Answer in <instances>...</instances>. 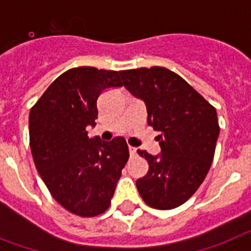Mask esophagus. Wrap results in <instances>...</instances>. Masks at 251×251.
Segmentation results:
<instances>
[{"instance_id":"obj_1","label":"esophagus","mask_w":251,"mask_h":251,"mask_svg":"<svg viewBox=\"0 0 251 251\" xmlns=\"http://www.w3.org/2000/svg\"><path fill=\"white\" fill-rule=\"evenodd\" d=\"M128 152H130V155H135L136 154V148L134 147H128Z\"/></svg>"}]
</instances>
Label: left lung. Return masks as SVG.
I'll return each instance as SVG.
<instances>
[{"instance_id":"obj_1","label":"left lung","mask_w":251,"mask_h":251,"mask_svg":"<svg viewBox=\"0 0 251 251\" xmlns=\"http://www.w3.org/2000/svg\"><path fill=\"white\" fill-rule=\"evenodd\" d=\"M124 86L147 104L148 124L162 152L147 150L149 171L136 180L141 198L156 210H172L188 201L210 171L220 134L216 108L177 73L164 67L121 71Z\"/></svg>"}]
</instances>
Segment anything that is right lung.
Returning <instances> with one entry per match:
<instances>
[{
  "label": "right lung",
  "instance_id": "obj_1",
  "mask_svg": "<svg viewBox=\"0 0 251 251\" xmlns=\"http://www.w3.org/2000/svg\"><path fill=\"white\" fill-rule=\"evenodd\" d=\"M120 72L78 67L60 74L30 110V148L35 167L60 206L80 217L101 215L111 204L128 159L123 136L88 138L97 100L121 87Z\"/></svg>",
  "mask_w": 251,
  "mask_h": 251
}]
</instances>
